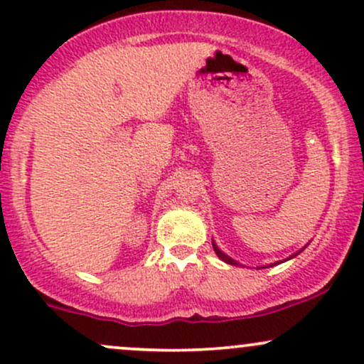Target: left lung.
Listing matches in <instances>:
<instances>
[{
    "label": "left lung",
    "instance_id": "8db88e82",
    "mask_svg": "<svg viewBox=\"0 0 364 364\" xmlns=\"http://www.w3.org/2000/svg\"><path fill=\"white\" fill-rule=\"evenodd\" d=\"M212 246H213V251H215V254H217V256H218V257H220V259H222V261H224V262H227V264H232V266H240L237 261H234V259H232V257H229V256H227V254H225V252H222V251H220V249H218V247H217V244H215V242H212ZM301 251H304V249H301ZM296 254H299V252H295V254H293V256H290V257H288V259H291V257H295V256H296ZM271 266H273V264H271Z\"/></svg>",
    "mask_w": 364,
    "mask_h": 364
}]
</instances>
